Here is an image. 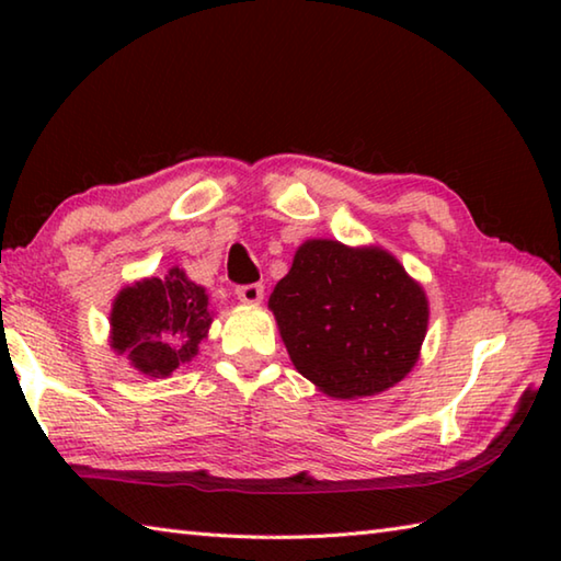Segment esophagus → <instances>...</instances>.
<instances>
[{
  "mask_svg": "<svg viewBox=\"0 0 561 561\" xmlns=\"http://www.w3.org/2000/svg\"><path fill=\"white\" fill-rule=\"evenodd\" d=\"M237 299L242 304H260L264 299V287L262 284H244V287H237Z\"/></svg>",
  "mask_w": 561,
  "mask_h": 561,
  "instance_id": "obj_1",
  "label": "esophagus"
}]
</instances>
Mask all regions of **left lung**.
I'll list each match as a JSON object with an SVG mask.
<instances>
[{"label": "left lung", "mask_w": 561, "mask_h": 561, "mask_svg": "<svg viewBox=\"0 0 561 561\" xmlns=\"http://www.w3.org/2000/svg\"><path fill=\"white\" fill-rule=\"evenodd\" d=\"M270 309L297 371L331 398L383 393L413 371L428 297L381 247L307 240Z\"/></svg>", "instance_id": "8db88e82"}]
</instances>
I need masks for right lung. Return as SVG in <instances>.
Listing matches in <instances>:
<instances>
[{"mask_svg":"<svg viewBox=\"0 0 561 561\" xmlns=\"http://www.w3.org/2000/svg\"><path fill=\"white\" fill-rule=\"evenodd\" d=\"M111 348L150 378H165L197 356L213 324L207 289L170 267L123 287L111 307Z\"/></svg>","mask_w":561,"mask_h":561,"instance_id":"obj_1","label":"right lung"}]
</instances>
